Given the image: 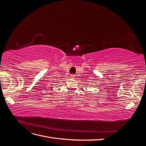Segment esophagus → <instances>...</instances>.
<instances>
[{"label":"esophagus","mask_w":146,"mask_h":146,"mask_svg":"<svg viewBox=\"0 0 146 146\" xmlns=\"http://www.w3.org/2000/svg\"><path fill=\"white\" fill-rule=\"evenodd\" d=\"M74 77H75V76H74V75H71V76H70V77L71 78H74Z\"/></svg>","instance_id":"esophagus-1"}]
</instances>
